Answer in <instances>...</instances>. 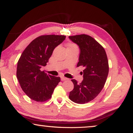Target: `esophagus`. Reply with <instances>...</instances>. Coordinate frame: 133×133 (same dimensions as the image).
Returning a JSON list of instances; mask_svg holds the SVG:
<instances>
[{
	"mask_svg": "<svg viewBox=\"0 0 133 133\" xmlns=\"http://www.w3.org/2000/svg\"><path fill=\"white\" fill-rule=\"evenodd\" d=\"M60 78H61V81H66V80H67V78H65V77H64V76H61V77H60Z\"/></svg>",
	"mask_w": 133,
	"mask_h": 133,
	"instance_id": "esophagus-1",
	"label": "esophagus"
}]
</instances>
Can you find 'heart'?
<instances>
[{
  "label": "heart",
  "instance_id": "1",
  "mask_svg": "<svg viewBox=\"0 0 133 133\" xmlns=\"http://www.w3.org/2000/svg\"><path fill=\"white\" fill-rule=\"evenodd\" d=\"M77 48L76 45L74 44V43H69L68 46H67V48Z\"/></svg>",
  "mask_w": 133,
  "mask_h": 133
}]
</instances>
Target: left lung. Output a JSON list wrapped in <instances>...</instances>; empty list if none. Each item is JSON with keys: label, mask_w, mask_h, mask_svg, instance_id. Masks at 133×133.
Here are the masks:
<instances>
[{"label": "left lung", "mask_w": 133, "mask_h": 133, "mask_svg": "<svg viewBox=\"0 0 133 133\" xmlns=\"http://www.w3.org/2000/svg\"><path fill=\"white\" fill-rule=\"evenodd\" d=\"M69 37L80 49L77 67H84L82 82L72 79L74 88L69 97L76 103L85 104L96 98L103 88L109 73L108 57L104 48L90 36Z\"/></svg>", "instance_id": "1"}]
</instances>
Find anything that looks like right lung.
Listing matches in <instances>:
<instances>
[{
    "label": "right lung",
    "instance_id": "obj_1",
    "mask_svg": "<svg viewBox=\"0 0 133 133\" xmlns=\"http://www.w3.org/2000/svg\"><path fill=\"white\" fill-rule=\"evenodd\" d=\"M66 39L63 35H43L31 41L17 63V77L29 98L38 102L51 98L60 77L47 75L41 69L45 66L55 47Z\"/></svg>",
    "mask_w": 133,
    "mask_h": 133
}]
</instances>
